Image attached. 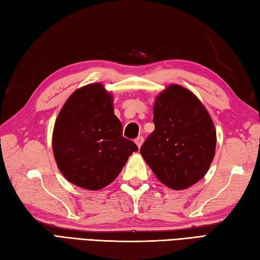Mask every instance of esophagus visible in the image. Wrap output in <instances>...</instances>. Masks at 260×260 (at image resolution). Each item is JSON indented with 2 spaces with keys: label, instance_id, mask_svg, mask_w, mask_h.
<instances>
[{
  "label": "esophagus",
  "instance_id": "1",
  "mask_svg": "<svg viewBox=\"0 0 260 260\" xmlns=\"http://www.w3.org/2000/svg\"><path fill=\"white\" fill-rule=\"evenodd\" d=\"M135 142H136V145L138 146V148H140V147L142 146V144H144V138H142V137H138V138H136Z\"/></svg>",
  "mask_w": 260,
  "mask_h": 260
}]
</instances>
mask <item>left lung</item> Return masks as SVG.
Returning a JSON list of instances; mask_svg holds the SVG:
<instances>
[{
	"instance_id": "left-lung-1",
	"label": "left lung",
	"mask_w": 260,
	"mask_h": 260,
	"mask_svg": "<svg viewBox=\"0 0 260 260\" xmlns=\"http://www.w3.org/2000/svg\"><path fill=\"white\" fill-rule=\"evenodd\" d=\"M153 123L140 153L156 177L173 189L201 181L216 145L214 123L202 102L189 89L171 84L155 100Z\"/></svg>"
}]
</instances>
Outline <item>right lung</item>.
<instances>
[{"instance_id":"1","label":"right lung","mask_w":260,"mask_h":260,"mask_svg":"<svg viewBox=\"0 0 260 260\" xmlns=\"http://www.w3.org/2000/svg\"><path fill=\"white\" fill-rule=\"evenodd\" d=\"M138 147L122 136L114 115L113 96L101 83L76 89L58 113L52 151L68 182L98 190L118 177Z\"/></svg>"}]
</instances>
